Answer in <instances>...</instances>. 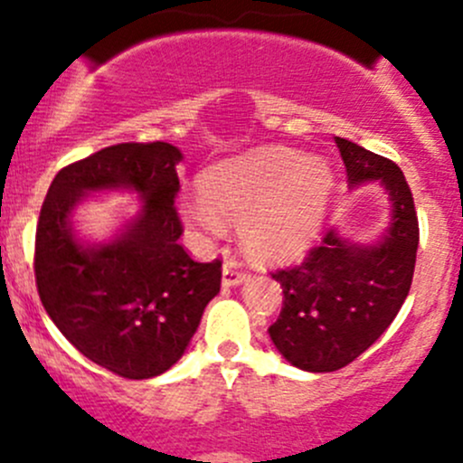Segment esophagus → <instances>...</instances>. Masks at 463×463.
<instances>
[{"instance_id":"obj_1","label":"esophagus","mask_w":463,"mask_h":463,"mask_svg":"<svg viewBox=\"0 0 463 463\" xmlns=\"http://www.w3.org/2000/svg\"><path fill=\"white\" fill-rule=\"evenodd\" d=\"M246 278L249 275L244 273V270H240V264L237 261H226L223 264V273H222V284L223 287H237V284L246 282Z\"/></svg>"}]
</instances>
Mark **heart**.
<instances>
[{
	"mask_svg": "<svg viewBox=\"0 0 463 463\" xmlns=\"http://www.w3.org/2000/svg\"><path fill=\"white\" fill-rule=\"evenodd\" d=\"M329 165L288 147H258L208 167L199 179L202 199L181 203L190 231L217 240L226 223L240 226L249 255L288 260L307 249L329 202Z\"/></svg>",
	"mask_w": 463,
	"mask_h": 463,
	"instance_id": "heart-1",
	"label": "heart"
}]
</instances>
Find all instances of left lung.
<instances>
[{
    "instance_id": "1",
    "label": "left lung",
    "mask_w": 463,
    "mask_h": 463,
    "mask_svg": "<svg viewBox=\"0 0 463 463\" xmlns=\"http://www.w3.org/2000/svg\"><path fill=\"white\" fill-rule=\"evenodd\" d=\"M335 145L349 184L378 181L387 190L392 219L378 244H352L329 231L302 264L270 273L284 293L270 340L305 372H335L370 349L403 307L417 261L419 222L403 172L347 138L335 137Z\"/></svg>"
}]
</instances>
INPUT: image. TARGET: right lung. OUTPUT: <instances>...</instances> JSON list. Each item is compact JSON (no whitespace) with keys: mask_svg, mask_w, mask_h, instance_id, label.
<instances>
[{"mask_svg":"<svg viewBox=\"0 0 463 463\" xmlns=\"http://www.w3.org/2000/svg\"><path fill=\"white\" fill-rule=\"evenodd\" d=\"M170 143H118L55 175L35 232V284L49 318L96 365L123 378L170 370L190 345L203 309L222 287V261H194L175 197ZM129 187L142 213L109 245H82L71 228L72 208L89 192Z\"/></svg>","mask_w":463,"mask_h":463,"instance_id":"right-lung-1","label":"right lung"}]
</instances>
